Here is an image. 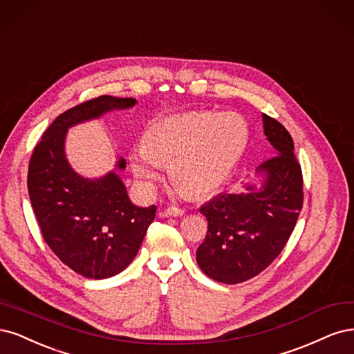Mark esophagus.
<instances>
[{
    "instance_id": "esophagus-1",
    "label": "esophagus",
    "mask_w": 354,
    "mask_h": 354,
    "mask_svg": "<svg viewBox=\"0 0 354 354\" xmlns=\"http://www.w3.org/2000/svg\"><path fill=\"white\" fill-rule=\"evenodd\" d=\"M184 213H185L184 210L179 209V207H175V206L167 207V209L165 210V214H166V216H182Z\"/></svg>"
}]
</instances>
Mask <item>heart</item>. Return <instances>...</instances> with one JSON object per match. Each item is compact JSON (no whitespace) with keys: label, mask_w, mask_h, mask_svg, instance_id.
<instances>
[{"label":"heart","mask_w":354,"mask_h":354,"mask_svg":"<svg viewBox=\"0 0 354 354\" xmlns=\"http://www.w3.org/2000/svg\"><path fill=\"white\" fill-rule=\"evenodd\" d=\"M248 140L244 119L236 113L192 111L154 122L145 147L132 156V169L147 185L170 165L174 184L189 196L218 189L243 156Z\"/></svg>","instance_id":"obj_1"}]
</instances>
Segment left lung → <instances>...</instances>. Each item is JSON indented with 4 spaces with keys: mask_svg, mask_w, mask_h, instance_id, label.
I'll return each mask as SVG.
<instances>
[{
    "mask_svg": "<svg viewBox=\"0 0 354 354\" xmlns=\"http://www.w3.org/2000/svg\"><path fill=\"white\" fill-rule=\"evenodd\" d=\"M263 128L275 153L257 167L260 187L219 194L200 207L209 226L197 263L218 282L239 283L263 272L287 244L303 207V175L291 135L268 115Z\"/></svg>",
    "mask_w": 354,
    "mask_h": 354,
    "instance_id": "1",
    "label": "left lung"
}]
</instances>
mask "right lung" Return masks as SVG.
I'll list each match as a JSON object with an SVG mask.
<instances>
[{
  "mask_svg": "<svg viewBox=\"0 0 354 354\" xmlns=\"http://www.w3.org/2000/svg\"><path fill=\"white\" fill-rule=\"evenodd\" d=\"M135 102V98L101 95L66 110L42 133L29 162V198L45 243L85 278L104 279L127 269L157 207L135 206L115 172L98 179L77 175L64 154L66 133L76 123L133 107ZM116 166L127 167L124 158Z\"/></svg>",
  "mask_w": 354,
  "mask_h": 354,
  "instance_id": "obj_1",
  "label": "right lung"
}]
</instances>
